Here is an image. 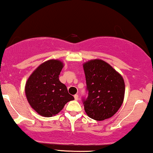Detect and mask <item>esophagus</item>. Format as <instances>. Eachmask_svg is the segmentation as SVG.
Listing matches in <instances>:
<instances>
[{
  "label": "esophagus",
  "instance_id": "1",
  "mask_svg": "<svg viewBox=\"0 0 153 153\" xmlns=\"http://www.w3.org/2000/svg\"><path fill=\"white\" fill-rule=\"evenodd\" d=\"M74 97L75 100H79V95H74Z\"/></svg>",
  "mask_w": 153,
  "mask_h": 153
}]
</instances>
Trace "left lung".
<instances>
[{"label": "left lung", "mask_w": 153, "mask_h": 153, "mask_svg": "<svg viewBox=\"0 0 153 153\" xmlns=\"http://www.w3.org/2000/svg\"><path fill=\"white\" fill-rule=\"evenodd\" d=\"M87 97H82L86 114L96 121L112 117L123 103V77L108 63L95 59L83 65Z\"/></svg>", "instance_id": "left-lung-1"}]
</instances>
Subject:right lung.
I'll return each instance as SVG.
<instances>
[{
    "label": "right lung",
    "instance_id": "1",
    "mask_svg": "<svg viewBox=\"0 0 153 153\" xmlns=\"http://www.w3.org/2000/svg\"><path fill=\"white\" fill-rule=\"evenodd\" d=\"M63 63L49 60L38 66L29 77L25 93L29 103L36 112L45 117H52L74 97L66 86L59 81Z\"/></svg>",
    "mask_w": 153,
    "mask_h": 153
}]
</instances>
